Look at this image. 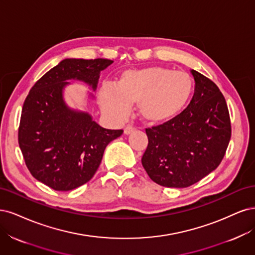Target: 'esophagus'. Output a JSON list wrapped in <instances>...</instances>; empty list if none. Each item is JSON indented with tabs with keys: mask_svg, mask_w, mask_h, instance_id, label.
<instances>
[{
	"mask_svg": "<svg viewBox=\"0 0 255 255\" xmlns=\"http://www.w3.org/2000/svg\"><path fill=\"white\" fill-rule=\"evenodd\" d=\"M134 130H135L134 127H132V126H127V127L124 129V133H125L126 135H128V134H130V133H132Z\"/></svg>",
	"mask_w": 255,
	"mask_h": 255,
	"instance_id": "obj_1",
	"label": "esophagus"
}]
</instances>
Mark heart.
<instances>
[{
  "label": "heart",
  "mask_w": 255,
  "mask_h": 255,
  "mask_svg": "<svg viewBox=\"0 0 255 255\" xmlns=\"http://www.w3.org/2000/svg\"><path fill=\"white\" fill-rule=\"evenodd\" d=\"M193 92V80L187 73L162 67L127 70L118 86L102 87L98 101L106 116L123 121L131 105L149 124H163L181 112Z\"/></svg>",
  "instance_id": "obj_1"
}]
</instances>
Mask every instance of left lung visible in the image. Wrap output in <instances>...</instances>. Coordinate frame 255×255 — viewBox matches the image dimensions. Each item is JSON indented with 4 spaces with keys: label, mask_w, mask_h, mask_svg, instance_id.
Segmentation results:
<instances>
[{
    "label": "left lung",
    "mask_w": 255,
    "mask_h": 255,
    "mask_svg": "<svg viewBox=\"0 0 255 255\" xmlns=\"http://www.w3.org/2000/svg\"><path fill=\"white\" fill-rule=\"evenodd\" d=\"M195 92L176 118L146 128L148 146L142 165L153 182L187 187L217 168L231 138V122L223 93L211 79L191 70Z\"/></svg>",
    "instance_id": "left-lung-1"
}]
</instances>
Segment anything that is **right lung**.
Returning <instances> with one entry per match:
<instances>
[{"label": "right lung", "instance_id": "right-lung-1", "mask_svg": "<svg viewBox=\"0 0 255 255\" xmlns=\"http://www.w3.org/2000/svg\"><path fill=\"white\" fill-rule=\"evenodd\" d=\"M112 62L64 59L37 81L24 102L18 134L24 161L32 177L55 191H71L91 180L107 145L123 133L71 109L63 98L71 79L95 91L101 72Z\"/></svg>", "mask_w": 255, "mask_h": 255}]
</instances>
